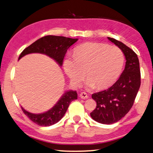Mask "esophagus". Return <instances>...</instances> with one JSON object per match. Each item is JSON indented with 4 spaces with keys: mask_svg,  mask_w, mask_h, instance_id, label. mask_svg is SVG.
Segmentation results:
<instances>
[{
    "mask_svg": "<svg viewBox=\"0 0 153 153\" xmlns=\"http://www.w3.org/2000/svg\"><path fill=\"white\" fill-rule=\"evenodd\" d=\"M79 97L81 98H82V99H86V98H88V94H86L85 92H81V93H80V94H79Z\"/></svg>",
    "mask_w": 153,
    "mask_h": 153,
    "instance_id": "esophagus-1",
    "label": "esophagus"
}]
</instances>
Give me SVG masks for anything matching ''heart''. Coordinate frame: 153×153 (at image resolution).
Masks as SVG:
<instances>
[{
  "label": "heart",
  "instance_id": "1",
  "mask_svg": "<svg viewBox=\"0 0 153 153\" xmlns=\"http://www.w3.org/2000/svg\"><path fill=\"white\" fill-rule=\"evenodd\" d=\"M124 60L123 53L118 47L90 42L77 47L74 56L65 58L63 66L74 85H81L86 72V86L102 89L112 85L120 76Z\"/></svg>",
  "mask_w": 153,
  "mask_h": 153
}]
</instances>
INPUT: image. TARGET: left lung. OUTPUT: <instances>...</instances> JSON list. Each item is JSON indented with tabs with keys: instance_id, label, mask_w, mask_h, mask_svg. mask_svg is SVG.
Returning <instances> with one entry per match:
<instances>
[{
	"instance_id": "obj_1",
	"label": "left lung",
	"mask_w": 153,
	"mask_h": 153,
	"mask_svg": "<svg viewBox=\"0 0 153 153\" xmlns=\"http://www.w3.org/2000/svg\"><path fill=\"white\" fill-rule=\"evenodd\" d=\"M108 39L123 52L126 65L114 84L91 95L97 105L90 116L99 123L111 124L120 120L131 109L140 86V71L138 58L133 50L115 39Z\"/></svg>"
}]
</instances>
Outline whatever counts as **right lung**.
Instances as JSON below:
<instances>
[{"label": "right lung", "instance_id": "obj_1", "mask_svg": "<svg viewBox=\"0 0 153 153\" xmlns=\"http://www.w3.org/2000/svg\"><path fill=\"white\" fill-rule=\"evenodd\" d=\"M77 39H71L62 36L47 35L35 41L31 45L25 49L19 59L25 55L39 53L48 55L62 66L65 55L70 46L76 42ZM77 98L76 91H66L62 98L51 109L47 112L35 114L27 112L21 107L25 114L33 123L41 126H49L59 122L67 111L71 102Z\"/></svg>", "mask_w": 153, "mask_h": 153}]
</instances>
